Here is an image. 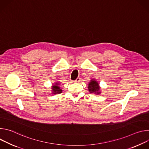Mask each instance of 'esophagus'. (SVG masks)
<instances>
[{"mask_svg":"<svg viewBox=\"0 0 149 149\" xmlns=\"http://www.w3.org/2000/svg\"><path fill=\"white\" fill-rule=\"evenodd\" d=\"M80 81H81V78L78 77V78H77L74 81V82H79Z\"/></svg>","mask_w":149,"mask_h":149,"instance_id":"1","label":"esophagus"}]
</instances>
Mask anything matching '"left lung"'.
<instances>
[{
  "instance_id": "left-lung-1",
  "label": "left lung",
  "mask_w": 149,
  "mask_h": 149,
  "mask_svg": "<svg viewBox=\"0 0 149 149\" xmlns=\"http://www.w3.org/2000/svg\"><path fill=\"white\" fill-rule=\"evenodd\" d=\"M88 91L90 93H94L95 94H100L101 93L100 87L99 84L95 79H91L88 84Z\"/></svg>"
}]
</instances>
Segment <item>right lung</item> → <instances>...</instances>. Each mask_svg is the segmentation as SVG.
Masks as SVG:
<instances>
[{
  "label": "right lung",
  "mask_w": 149,
  "mask_h": 149,
  "mask_svg": "<svg viewBox=\"0 0 149 149\" xmlns=\"http://www.w3.org/2000/svg\"><path fill=\"white\" fill-rule=\"evenodd\" d=\"M59 82H55L54 84H53V86H52V93L54 94H60L62 92V90L59 87Z\"/></svg>",
  "instance_id": "add662e5"
}]
</instances>
